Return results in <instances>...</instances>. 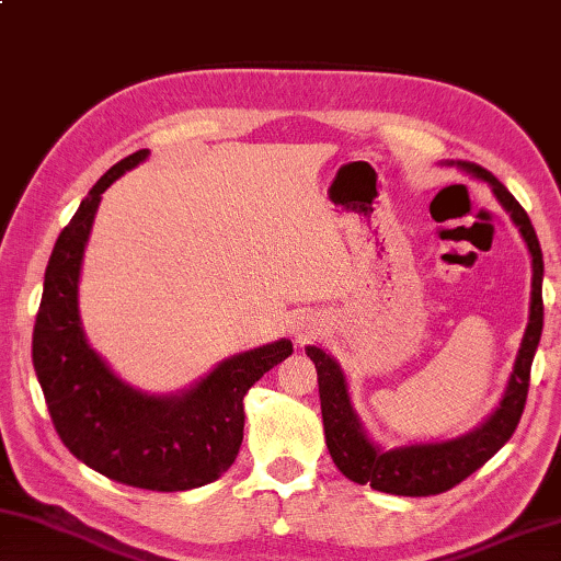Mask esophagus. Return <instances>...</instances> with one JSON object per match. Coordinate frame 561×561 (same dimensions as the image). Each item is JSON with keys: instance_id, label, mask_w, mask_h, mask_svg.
I'll return each mask as SVG.
<instances>
[{"instance_id": "1", "label": "esophagus", "mask_w": 561, "mask_h": 561, "mask_svg": "<svg viewBox=\"0 0 561 561\" xmlns=\"http://www.w3.org/2000/svg\"><path fill=\"white\" fill-rule=\"evenodd\" d=\"M318 332V322L316 320H308V318H300L298 322H293V335H296L298 342H306Z\"/></svg>"}]
</instances>
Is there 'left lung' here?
Instances as JSON below:
<instances>
[{"mask_svg": "<svg viewBox=\"0 0 561 561\" xmlns=\"http://www.w3.org/2000/svg\"><path fill=\"white\" fill-rule=\"evenodd\" d=\"M446 167H458L476 180L485 182L493 190L500 206L510 214L517 226L519 236L533 259V293H529V320L525 328L523 342H519L513 375L507 379L500 404L490 411V416L480 421L468 434L446 440H428V444H409L397 448H381L375 438L367 434L359 414L352 404L350 385L340 362L318 345H308L306 355L316 362L318 387H320V409L322 426H325V444L340 473L355 480L359 485H371L379 493L424 497L446 493L460 480L488 463L510 436L515 434L523 416L527 389H529V369L542 337V249H539L533 221L517 204L513 194L500 184L493 174L473 162H440Z\"/></svg>", "mask_w": 561, "mask_h": 561, "instance_id": "1", "label": "left lung"}]
</instances>
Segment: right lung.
Returning <instances> with one entry per match:
<instances>
[{
	"label": "right lung",
	"instance_id": "right-lung-1",
	"mask_svg": "<svg viewBox=\"0 0 561 561\" xmlns=\"http://www.w3.org/2000/svg\"><path fill=\"white\" fill-rule=\"evenodd\" d=\"M133 152L93 184L58 236L44 275L32 359L48 414L64 446L98 473L123 485L176 493L221 478L243 440V397L265 371L290 357L280 337L226 357L174 394H147L127 385L88 345L78 283L103 192L147 160Z\"/></svg>",
	"mask_w": 561,
	"mask_h": 561
}]
</instances>
